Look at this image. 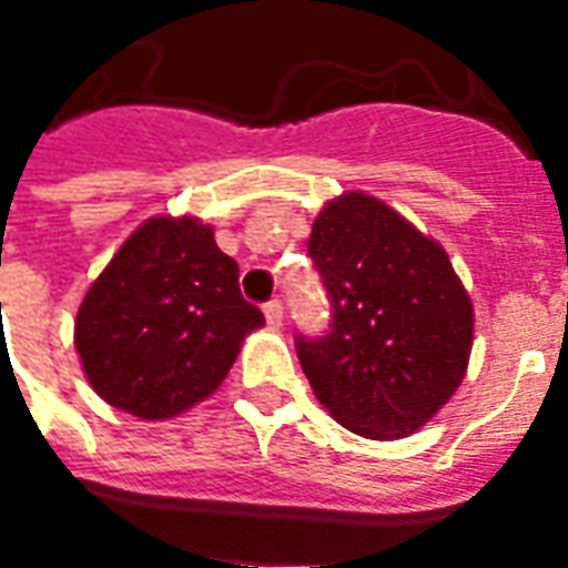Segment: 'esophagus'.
<instances>
[{"instance_id":"esophagus-1","label":"esophagus","mask_w":568,"mask_h":568,"mask_svg":"<svg viewBox=\"0 0 568 568\" xmlns=\"http://www.w3.org/2000/svg\"><path fill=\"white\" fill-rule=\"evenodd\" d=\"M264 316H267V325H271V328H280V325H283V301H280V297L267 301V304H264Z\"/></svg>"}]
</instances>
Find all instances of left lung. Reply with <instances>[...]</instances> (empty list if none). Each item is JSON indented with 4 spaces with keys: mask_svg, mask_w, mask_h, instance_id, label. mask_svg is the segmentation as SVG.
Masks as SVG:
<instances>
[{
    "mask_svg": "<svg viewBox=\"0 0 568 568\" xmlns=\"http://www.w3.org/2000/svg\"><path fill=\"white\" fill-rule=\"evenodd\" d=\"M332 328L297 334L313 393L362 438H405L463 383L475 310L447 252L377 197L349 191L313 222Z\"/></svg>",
    "mask_w": 568,
    "mask_h": 568,
    "instance_id": "1",
    "label": "left lung"
}]
</instances>
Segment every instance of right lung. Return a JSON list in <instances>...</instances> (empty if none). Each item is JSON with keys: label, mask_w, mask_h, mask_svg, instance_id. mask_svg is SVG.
I'll return each mask as SVG.
<instances>
[{"label": "right lung", "mask_w": 568, "mask_h": 568, "mask_svg": "<svg viewBox=\"0 0 568 568\" xmlns=\"http://www.w3.org/2000/svg\"><path fill=\"white\" fill-rule=\"evenodd\" d=\"M264 313L197 219H149L88 288L75 349L100 398L166 419L219 389Z\"/></svg>", "instance_id": "right-lung-1"}]
</instances>
